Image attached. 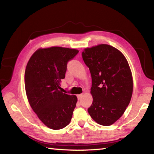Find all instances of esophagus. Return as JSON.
Segmentation results:
<instances>
[{
	"label": "esophagus",
	"mask_w": 154,
	"mask_h": 154,
	"mask_svg": "<svg viewBox=\"0 0 154 154\" xmlns=\"http://www.w3.org/2000/svg\"><path fill=\"white\" fill-rule=\"evenodd\" d=\"M82 96H83V95L82 94H79V95H77V99L78 100H81V99H82Z\"/></svg>",
	"instance_id": "1"
}]
</instances>
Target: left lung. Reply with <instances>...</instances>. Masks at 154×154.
<instances>
[{"instance_id": "1", "label": "left lung", "mask_w": 154, "mask_h": 154, "mask_svg": "<svg viewBox=\"0 0 154 154\" xmlns=\"http://www.w3.org/2000/svg\"><path fill=\"white\" fill-rule=\"evenodd\" d=\"M91 76L93 102L88 109L97 123L110 126L121 118L131 101L133 78L128 62L119 50L100 44L82 52Z\"/></svg>"}]
</instances>
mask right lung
I'll use <instances>...</instances> for the list:
<instances>
[{
    "mask_svg": "<svg viewBox=\"0 0 154 154\" xmlns=\"http://www.w3.org/2000/svg\"><path fill=\"white\" fill-rule=\"evenodd\" d=\"M79 51L62 47L39 49L27 63L25 88L31 107L48 128L61 129L67 126L76 106V96L60 90L67 63Z\"/></svg>",
    "mask_w": 154,
    "mask_h": 154,
    "instance_id": "obj_1",
    "label": "right lung"
}]
</instances>
